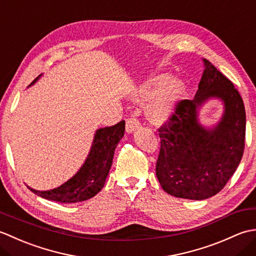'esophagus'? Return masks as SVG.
<instances>
[{
	"instance_id": "34e87169",
	"label": "esophagus",
	"mask_w": 256,
	"mask_h": 256,
	"mask_svg": "<svg viewBox=\"0 0 256 256\" xmlns=\"http://www.w3.org/2000/svg\"><path fill=\"white\" fill-rule=\"evenodd\" d=\"M140 126V123L138 118H128L126 120V125H125V130L128 133H132L135 130H138Z\"/></svg>"
}]
</instances>
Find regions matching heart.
I'll return each mask as SVG.
<instances>
[{
    "mask_svg": "<svg viewBox=\"0 0 256 256\" xmlns=\"http://www.w3.org/2000/svg\"><path fill=\"white\" fill-rule=\"evenodd\" d=\"M170 79V74H156L140 84L133 99L136 102L148 101L145 108L146 118L154 124H162L175 111L184 91V84L179 79Z\"/></svg>",
    "mask_w": 256,
    "mask_h": 256,
    "instance_id": "heart-1",
    "label": "heart"
}]
</instances>
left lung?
<instances>
[{"label":"left lung","instance_id":"8db88e82","mask_svg":"<svg viewBox=\"0 0 256 256\" xmlns=\"http://www.w3.org/2000/svg\"><path fill=\"white\" fill-rule=\"evenodd\" d=\"M204 70L192 100L179 101L170 122L160 128L156 176L174 197L204 200L218 194L242 160L246 108L231 81L202 59ZM211 98L224 103V114L212 128L198 122L200 108Z\"/></svg>","mask_w":256,"mask_h":256}]
</instances>
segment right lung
I'll use <instances>...</instances> for the list:
<instances>
[{
    "instance_id": "add662e5",
    "label": "right lung",
    "mask_w": 256,
    "mask_h": 256,
    "mask_svg": "<svg viewBox=\"0 0 256 256\" xmlns=\"http://www.w3.org/2000/svg\"><path fill=\"white\" fill-rule=\"evenodd\" d=\"M42 77L32 81L30 86ZM125 122L121 121L113 126L102 128L96 131L91 150L84 165L74 175L62 186L50 190H36L28 187L30 192L40 197L62 204H74L88 200L100 192L112 165L114 150L123 138Z\"/></svg>"
}]
</instances>
